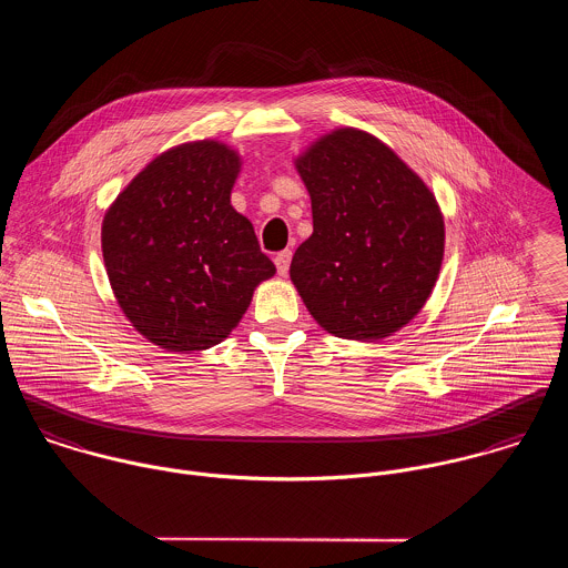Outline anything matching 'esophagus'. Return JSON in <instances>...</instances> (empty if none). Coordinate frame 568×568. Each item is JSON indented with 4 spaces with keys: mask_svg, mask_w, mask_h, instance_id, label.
<instances>
[{
    "mask_svg": "<svg viewBox=\"0 0 568 568\" xmlns=\"http://www.w3.org/2000/svg\"><path fill=\"white\" fill-rule=\"evenodd\" d=\"M291 260H293V251L291 248H284L275 255V266H277V273L280 275H286L288 273V266H291Z\"/></svg>",
    "mask_w": 568,
    "mask_h": 568,
    "instance_id": "esophagus-1",
    "label": "esophagus"
}]
</instances>
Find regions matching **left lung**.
<instances>
[{"instance_id": "8db88e82", "label": "left lung", "mask_w": 568, "mask_h": 568, "mask_svg": "<svg viewBox=\"0 0 568 568\" xmlns=\"http://www.w3.org/2000/svg\"><path fill=\"white\" fill-rule=\"evenodd\" d=\"M297 170L311 192L313 236L291 280L329 334L376 341L426 304L444 257V219L422 179L376 138L338 129Z\"/></svg>"}]
</instances>
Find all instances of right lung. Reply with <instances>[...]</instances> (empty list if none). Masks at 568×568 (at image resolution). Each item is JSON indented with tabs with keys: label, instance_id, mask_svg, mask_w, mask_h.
I'll list each match as a JSON object with an SVG mask.
<instances>
[{
	"label": "right lung",
	"instance_id": "1",
	"mask_svg": "<svg viewBox=\"0 0 568 568\" xmlns=\"http://www.w3.org/2000/svg\"><path fill=\"white\" fill-rule=\"evenodd\" d=\"M241 168L219 142L183 144L149 163L102 223L111 288L129 322L170 352L221 343L275 273L230 194Z\"/></svg>",
	"mask_w": 568,
	"mask_h": 568
}]
</instances>
